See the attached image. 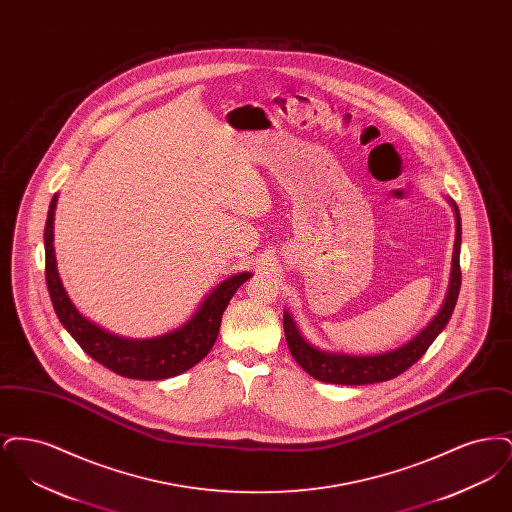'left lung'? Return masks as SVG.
<instances>
[{"mask_svg":"<svg viewBox=\"0 0 512 512\" xmlns=\"http://www.w3.org/2000/svg\"><path fill=\"white\" fill-rule=\"evenodd\" d=\"M453 213H455V244H453V261H451V274H449V286L443 297V303L439 307L434 318L416 334L411 340L405 341L403 345L376 353V355H347V353H336V351H324L315 347L313 343L303 338L299 332L295 320L288 311H284V334L288 347L292 351L293 359L299 366L326 384H341V386H365V384H376L386 382L401 372H405L409 366H413L432 345V341L438 338L441 330L447 326L449 318L453 315V309L457 305V297L461 290V215L457 203L447 197Z\"/></svg>","mask_w":512,"mask_h":512,"instance_id":"obj_1","label":"left lung"}]
</instances>
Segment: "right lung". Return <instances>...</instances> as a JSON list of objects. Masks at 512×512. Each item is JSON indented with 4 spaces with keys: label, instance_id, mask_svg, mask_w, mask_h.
I'll return each mask as SVG.
<instances>
[{
    "label": "right lung",
    "instance_id": "right-lung-1",
    "mask_svg": "<svg viewBox=\"0 0 512 512\" xmlns=\"http://www.w3.org/2000/svg\"><path fill=\"white\" fill-rule=\"evenodd\" d=\"M57 197H51L48 220L44 228L46 247V282L55 315L73 336L74 341L99 365L117 372L124 378L134 380H165L178 376L197 365L213 349L219 336L222 313L228 307L232 295L249 280L251 272H238L224 278L205 299L199 303L194 315L182 326L167 334L153 338H122L101 328L90 318L84 317L74 307L69 293L65 290L55 261L53 247V220L57 209Z\"/></svg>",
    "mask_w": 512,
    "mask_h": 512
}]
</instances>
